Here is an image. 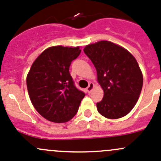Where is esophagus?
Segmentation results:
<instances>
[{"instance_id":"esophagus-1","label":"esophagus","mask_w":161,"mask_h":161,"mask_svg":"<svg viewBox=\"0 0 161 161\" xmlns=\"http://www.w3.org/2000/svg\"><path fill=\"white\" fill-rule=\"evenodd\" d=\"M94 83H93V82H90L89 86H88L87 88H86V91H87L88 94H90V93H91V91H92V90L94 89Z\"/></svg>"}]
</instances>
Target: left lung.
Segmentation results:
<instances>
[{
  "label": "left lung",
  "instance_id": "left-lung-1",
  "mask_svg": "<svg viewBox=\"0 0 161 161\" xmlns=\"http://www.w3.org/2000/svg\"><path fill=\"white\" fill-rule=\"evenodd\" d=\"M83 51L95 67L97 81L104 91L103 100L97 103L99 114L109 119L128 114L143 86L136 58L124 47L106 40L87 45Z\"/></svg>",
  "mask_w": 161,
  "mask_h": 161
}]
</instances>
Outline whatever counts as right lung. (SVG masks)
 I'll return each mask as SVG.
<instances>
[{
    "label": "right lung",
    "mask_w": 161,
    "mask_h": 161,
    "mask_svg": "<svg viewBox=\"0 0 161 161\" xmlns=\"http://www.w3.org/2000/svg\"><path fill=\"white\" fill-rule=\"evenodd\" d=\"M80 52L79 47H51L37 57L30 68L27 75L30 100L48 121L66 122L77 114L85 94L75 86L69 67Z\"/></svg>",
    "instance_id": "obj_1"
}]
</instances>
